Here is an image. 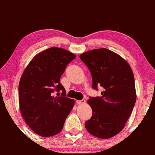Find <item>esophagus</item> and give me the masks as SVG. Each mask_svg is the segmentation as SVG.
Wrapping results in <instances>:
<instances>
[{
    "mask_svg": "<svg viewBox=\"0 0 155 155\" xmlns=\"http://www.w3.org/2000/svg\"><path fill=\"white\" fill-rule=\"evenodd\" d=\"M85 102H86V100L84 99V100H77V103L78 104H84Z\"/></svg>",
    "mask_w": 155,
    "mask_h": 155,
    "instance_id": "34e87169",
    "label": "esophagus"
}]
</instances>
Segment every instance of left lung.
<instances>
[{
    "label": "left lung",
    "instance_id": "8db88e82",
    "mask_svg": "<svg viewBox=\"0 0 155 155\" xmlns=\"http://www.w3.org/2000/svg\"><path fill=\"white\" fill-rule=\"evenodd\" d=\"M79 57L91 71L93 88H103L101 97L87 101L93 114L85 127L97 138H112L125 127L136 101L131 67L122 57L107 48L91 50Z\"/></svg>",
    "mask_w": 155,
    "mask_h": 155
}]
</instances>
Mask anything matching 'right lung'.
Instances as JSON below:
<instances>
[{
	"label": "right lung",
	"mask_w": 155,
	"mask_h": 155,
	"mask_svg": "<svg viewBox=\"0 0 155 155\" xmlns=\"http://www.w3.org/2000/svg\"><path fill=\"white\" fill-rule=\"evenodd\" d=\"M75 58L65 49L50 48L35 55L21 75L19 109L27 125L39 136L58 134L74 106L75 101L66 97L60 80L67 65ZM55 91L58 97L54 95Z\"/></svg>",
	"instance_id": "add662e5"
}]
</instances>
